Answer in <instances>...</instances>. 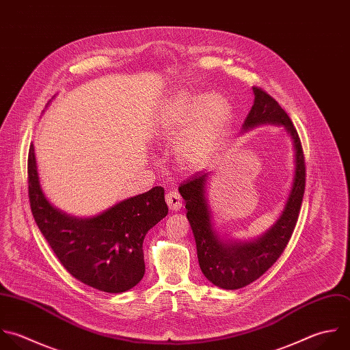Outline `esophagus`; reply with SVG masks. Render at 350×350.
Segmentation results:
<instances>
[{
    "mask_svg": "<svg viewBox=\"0 0 350 350\" xmlns=\"http://www.w3.org/2000/svg\"><path fill=\"white\" fill-rule=\"evenodd\" d=\"M166 203L172 211H178L183 207V199L177 191H170L166 193Z\"/></svg>",
    "mask_w": 350,
    "mask_h": 350,
    "instance_id": "obj_1",
    "label": "esophagus"
}]
</instances>
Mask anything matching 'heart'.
<instances>
[{"label":"heart","mask_w":350,"mask_h":350,"mask_svg":"<svg viewBox=\"0 0 350 350\" xmlns=\"http://www.w3.org/2000/svg\"><path fill=\"white\" fill-rule=\"evenodd\" d=\"M199 98L180 94L157 111L152 137L157 143L176 146V161L184 170H199L217 157L230 124L232 109L219 95L199 106Z\"/></svg>","instance_id":"1"}]
</instances>
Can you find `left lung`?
<instances>
[{
	"label": "left lung",
	"mask_w": 350,
	"mask_h": 350,
	"mask_svg": "<svg viewBox=\"0 0 350 350\" xmlns=\"http://www.w3.org/2000/svg\"><path fill=\"white\" fill-rule=\"evenodd\" d=\"M255 100L243 131L258 125H282L293 140L295 177L289 198L275 224L260 237L251 241L224 239L214 229L211 210L206 198L210 173L199 172L184 181L178 191L185 200L187 218L196 241L199 266L204 277L215 286L234 291L260 278L286 248L303 203L306 189V162L299 133L288 113L280 103L259 87H252Z\"/></svg>",
	"instance_id": "left-lung-1"
}]
</instances>
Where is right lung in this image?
Here are the masks:
<instances>
[{
  "label": "right lung",
  "instance_id": "obj_1",
  "mask_svg": "<svg viewBox=\"0 0 350 350\" xmlns=\"http://www.w3.org/2000/svg\"><path fill=\"white\" fill-rule=\"evenodd\" d=\"M28 196L39 230L72 277L107 293L126 292L142 281L143 240L169 211L162 187L125 199L99 215L76 218L46 199L29 146Z\"/></svg>",
  "mask_w": 350,
  "mask_h": 350
}]
</instances>
